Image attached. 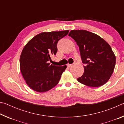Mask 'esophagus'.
Instances as JSON below:
<instances>
[{
  "label": "esophagus",
  "instance_id": "obj_1",
  "mask_svg": "<svg viewBox=\"0 0 124 124\" xmlns=\"http://www.w3.org/2000/svg\"><path fill=\"white\" fill-rule=\"evenodd\" d=\"M72 64H67V67H72Z\"/></svg>",
  "mask_w": 124,
  "mask_h": 124
}]
</instances>
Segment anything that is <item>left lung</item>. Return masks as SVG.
<instances>
[{
  "instance_id": "1",
  "label": "left lung",
  "mask_w": 124,
  "mask_h": 124,
  "mask_svg": "<svg viewBox=\"0 0 124 124\" xmlns=\"http://www.w3.org/2000/svg\"><path fill=\"white\" fill-rule=\"evenodd\" d=\"M68 35L76 41L85 64L84 74L77 80L90 87L104 85L112 75L116 61L110 45L98 35L86 30H72Z\"/></svg>"
}]
</instances>
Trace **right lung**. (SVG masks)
Instances as JSON below:
<instances>
[{
  "instance_id": "add662e5",
  "label": "right lung",
  "mask_w": 124,
  "mask_h": 124,
  "mask_svg": "<svg viewBox=\"0 0 124 124\" xmlns=\"http://www.w3.org/2000/svg\"><path fill=\"white\" fill-rule=\"evenodd\" d=\"M69 30L41 33L28 41L20 59V70L27 84L39 92H46L59 82L66 66L50 64L51 56L57 51V43Z\"/></svg>"
}]
</instances>
